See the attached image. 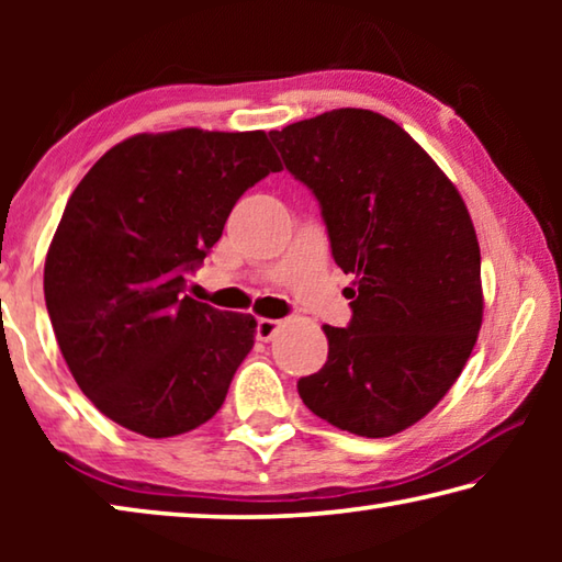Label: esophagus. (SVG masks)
I'll return each mask as SVG.
<instances>
[{
  "label": "esophagus",
  "mask_w": 562,
  "mask_h": 562,
  "mask_svg": "<svg viewBox=\"0 0 562 562\" xmlns=\"http://www.w3.org/2000/svg\"><path fill=\"white\" fill-rule=\"evenodd\" d=\"M282 327L280 319H270V317H260L258 319V327H255V337L260 341H270L274 335H278Z\"/></svg>",
  "instance_id": "esophagus-1"
}]
</instances>
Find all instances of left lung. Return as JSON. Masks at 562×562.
<instances>
[{"instance_id": "1", "label": "left lung", "mask_w": 562, "mask_h": 562, "mask_svg": "<svg viewBox=\"0 0 562 562\" xmlns=\"http://www.w3.org/2000/svg\"><path fill=\"white\" fill-rule=\"evenodd\" d=\"M355 274L349 327L325 325L329 355L297 392L341 431L384 439L441 402L483 322L481 247L463 198L382 113L335 109L270 131Z\"/></svg>"}]
</instances>
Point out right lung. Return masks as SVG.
I'll return each mask as SVG.
<instances>
[{"mask_svg": "<svg viewBox=\"0 0 562 562\" xmlns=\"http://www.w3.org/2000/svg\"><path fill=\"white\" fill-rule=\"evenodd\" d=\"M282 164L265 131L138 133L69 198L44 262V297L91 404L148 439L217 414L255 345L252 315L186 294L247 188Z\"/></svg>", "mask_w": 562, "mask_h": 562, "instance_id": "right-lung-1", "label": "right lung"}]
</instances>
